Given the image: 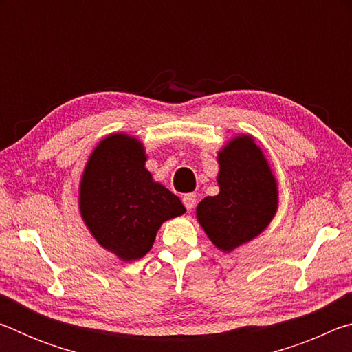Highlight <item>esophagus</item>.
<instances>
[{"mask_svg":"<svg viewBox=\"0 0 352 352\" xmlns=\"http://www.w3.org/2000/svg\"><path fill=\"white\" fill-rule=\"evenodd\" d=\"M195 201H197V199H195V194L190 192V194H184L183 195V205L186 206L188 211H190L195 206Z\"/></svg>","mask_w":352,"mask_h":352,"instance_id":"1","label":"esophagus"}]
</instances>
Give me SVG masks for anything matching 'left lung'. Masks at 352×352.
<instances>
[{
    "label": "left lung",
    "mask_w": 352,
    "mask_h": 352,
    "mask_svg": "<svg viewBox=\"0 0 352 352\" xmlns=\"http://www.w3.org/2000/svg\"><path fill=\"white\" fill-rule=\"evenodd\" d=\"M219 194L197 205L195 217L216 248L231 253L262 231L279 205L278 182L254 136L236 135L217 152Z\"/></svg>",
    "instance_id": "left-lung-1"
}]
</instances>
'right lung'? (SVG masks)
<instances>
[{
    "instance_id": "right-lung-1",
    "label": "right lung",
    "mask_w": 352,
    "mask_h": 352,
    "mask_svg": "<svg viewBox=\"0 0 352 352\" xmlns=\"http://www.w3.org/2000/svg\"><path fill=\"white\" fill-rule=\"evenodd\" d=\"M146 162L141 140L110 133L94 147L79 183L83 223L100 247L124 262L146 256L162 225L186 212L175 194L153 180Z\"/></svg>"
}]
</instances>
